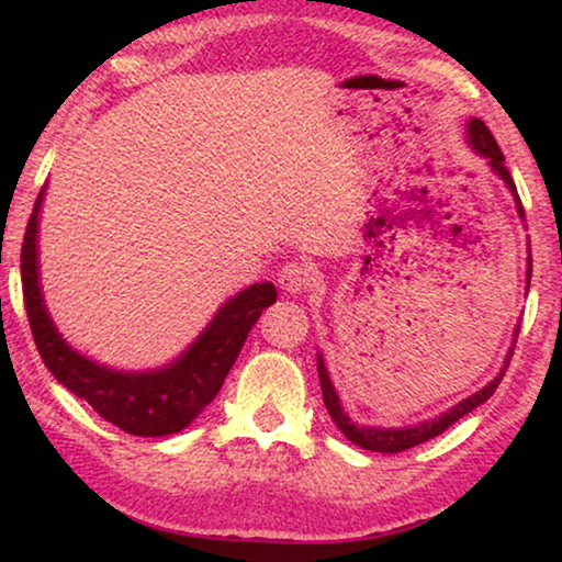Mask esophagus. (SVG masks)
Instances as JSON below:
<instances>
[{
	"label": "esophagus",
	"instance_id": "34e87169",
	"mask_svg": "<svg viewBox=\"0 0 562 562\" xmlns=\"http://www.w3.org/2000/svg\"><path fill=\"white\" fill-rule=\"evenodd\" d=\"M314 281V273L312 268L306 263H296V260H291L279 271V286L283 291H289V294H299V291L310 289Z\"/></svg>",
	"mask_w": 562,
	"mask_h": 562
}]
</instances>
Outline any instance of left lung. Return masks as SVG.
<instances>
[{"label": "left lung", "instance_id": "left-lung-1", "mask_svg": "<svg viewBox=\"0 0 562 562\" xmlns=\"http://www.w3.org/2000/svg\"><path fill=\"white\" fill-rule=\"evenodd\" d=\"M468 140H471L473 148L479 150L483 158H488L491 168H494V171H496L498 176H502V179L506 181V187L512 189V194L517 196V187H514L509 168H506V164H504V153H502V148H498V145H496L494 135H491V130H488L486 125H483V120H471V122H468ZM517 204H519V214H521V217H525V210H521L519 196H517ZM527 276H532V258H529ZM517 335H519V333H517ZM512 352H514V350H512ZM512 352H509V358H506L504 371H506V368H509ZM317 371H319L322 398H325V406H327L329 417L335 419V425L340 427V432H342L345 437H348V440H350L352 445H360V448L371 450V452H404V450L414 448V445H422V442L432 440V437L442 435L445 429H448L450 425H456V422H458L460 417H465L468 412H473L475 406L486 402V398H488L491 394H494L496 386H498V383H502V379H504V371H502V373L496 375L494 381L488 383V386H483V389L479 391V394L468 396L465 402H460L458 406H452V409L445 412L442 417H435V419H429V422H422V425H417V427H406V429H373V427H356V425H352V422H350L348 414L342 412L340 398H337L335 389H333V381H329V375H327V368H325V363H322V356L317 358Z\"/></svg>", "mask_w": 562, "mask_h": 562}]
</instances>
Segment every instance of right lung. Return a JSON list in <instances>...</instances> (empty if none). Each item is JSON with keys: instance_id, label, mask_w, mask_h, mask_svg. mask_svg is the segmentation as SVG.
<instances>
[{"instance_id": "obj_1", "label": "right lung", "mask_w": 562, "mask_h": 562, "mask_svg": "<svg viewBox=\"0 0 562 562\" xmlns=\"http://www.w3.org/2000/svg\"><path fill=\"white\" fill-rule=\"evenodd\" d=\"M35 199L25 237H22L20 273L27 322L33 340L48 371L68 391L83 398L99 417L127 435L164 437L189 425L217 396L225 375L240 356L243 342L260 312L276 302L273 283H256L222 306L202 337L173 366L153 373H117L79 356L60 340L45 312L37 283V212Z\"/></svg>"}]
</instances>
